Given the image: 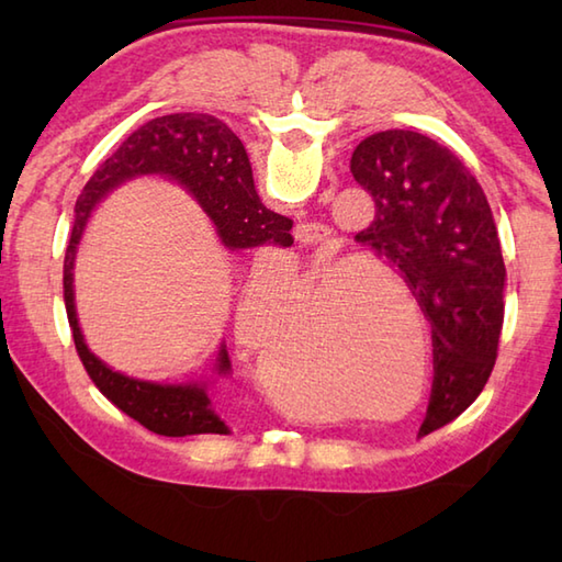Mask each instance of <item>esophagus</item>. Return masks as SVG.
I'll return each mask as SVG.
<instances>
[{"label": "esophagus", "instance_id": "esophagus-1", "mask_svg": "<svg viewBox=\"0 0 562 562\" xmlns=\"http://www.w3.org/2000/svg\"><path fill=\"white\" fill-rule=\"evenodd\" d=\"M294 238H296V241H300V244H304V246H321V248H326V246L330 244L333 232L328 229L326 224H321V222H302V224L294 229Z\"/></svg>", "mask_w": 562, "mask_h": 562}]
</instances>
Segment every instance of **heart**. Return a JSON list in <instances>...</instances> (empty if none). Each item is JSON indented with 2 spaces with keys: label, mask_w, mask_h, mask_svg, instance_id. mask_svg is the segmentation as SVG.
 Instances as JSON below:
<instances>
[{
  "label": "heart",
  "mask_w": 562,
  "mask_h": 562,
  "mask_svg": "<svg viewBox=\"0 0 562 562\" xmlns=\"http://www.w3.org/2000/svg\"><path fill=\"white\" fill-rule=\"evenodd\" d=\"M312 178H306V186ZM367 268L364 260L328 256L296 272L290 280L284 272H254L238 294L234 312V340L244 352H258L288 314V336L280 338L260 360V389L268 401L290 415H304L321 403L318 376H294L274 364H302L314 360L340 393L369 401H393L415 381L420 396L429 374L423 321L417 328L420 362L415 376V345L405 336L401 321L374 292L381 284L372 280H350ZM415 306V304H413ZM420 314V306H415ZM304 339L310 345L294 351Z\"/></svg>",
  "instance_id": "obj_1"
}]
</instances>
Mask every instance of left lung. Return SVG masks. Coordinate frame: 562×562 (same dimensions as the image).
<instances>
[{
    "mask_svg": "<svg viewBox=\"0 0 562 562\" xmlns=\"http://www.w3.org/2000/svg\"><path fill=\"white\" fill-rule=\"evenodd\" d=\"M350 171L374 222L355 236L408 282L432 326V393L420 437L481 396L505 321V260L491 205L453 154L413 130L369 135Z\"/></svg>",
    "mask_w": 562,
    "mask_h": 562,
    "instance_id": "1",
    "label": "left lung"
}]
</instances>
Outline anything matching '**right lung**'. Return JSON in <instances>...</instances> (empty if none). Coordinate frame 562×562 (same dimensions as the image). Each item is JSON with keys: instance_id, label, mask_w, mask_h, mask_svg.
I'll list each match as a JSON object with an SVG mask.
<instances>
[{"instance_id": "obj_1", "label": "right lung", "mask_w": 562, "mask_h": 562, "mask_svg": "<svg viewBox=\"0 0 562 562\" xmlns=\"http://www.w3.org/2000/svg\"><path fill=\"white\" fill-rule=\"evenodd\" d=\"M139 176H164L183 186L212 220L222 244L229 250L294 244L292 220L262 205L250 171L248 154L220 117L207 113L161 115L135 130L99 171L89 178L75 207L69 246L65 254V306L79 360L93 384L115 408L133 417L149 432L164 437L229 435L214 411L207 384H157L115 372L83 342L75 306V258L81 234L99 202ZM214 372H232L229 352L222 342Z\"/></svg>"}]
</instances>
